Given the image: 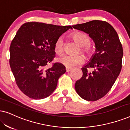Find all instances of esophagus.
<instances>
[{
    "instance_id": "34e87169",
    "label": "esophagus",
    "mask_w": 130,
    "mask_h": 130,
    "mask_svg": "<svg viewBox=\"0 0 130 130\" xmlns=\"http://www.w3.org/2000/svg\"><path fill=\"white\" fill-rule=\"evenodd\" d=\"M66 72H69L70 70H72V69L69 68V67H66Z\"/></svg>"
}]
</instances>
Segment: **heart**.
<instances>
[{
	"label": "heart",
	"mask_w": 130,
	"mask_h": 130,
	"mask_svg": "<svg viewBox=\"0 0 130 130\" xmlns=\"http://www.w3.org/2000/svg\"><path fill=\"white\" fill-rule=\"evenodd\" d=\"M73 39L81 47V51L86 55H90L92 53V48L90 45V40L88 35L80 32H75L72 35ZM63 38L60 37L57 39L54 43V51L57 54L63 52ZM58 62L66 67L71 68L80 65L84 62V58L80 54L73 55L63 54L57 58Z\"/></svg>",
	"instance_id": "1"
}]
</instances>
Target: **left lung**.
I'll return each instance as SVG.
<instances>
[{
    "mask_svg": "<svg viewBox=\"0 0 130 130\" xmlns=\"http://www.w3.org/2000/svg\"><path fill=\"white\" fill-rule=\"evenodd\" d=\"M73 28L89 34L96 48L90 61L82 68L83 76L76 81V91L85 100L97 101L109 91L120 73L122 44L114 28L105 21L94 20Z\"/></svg>",
    "mask_w": 130,
    "mask_h": 130,
    "instance_id": "8db88e82",
    "label": "left lung"
}]
</instances>
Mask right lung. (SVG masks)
<instances>
[{
  "instance_id": "1",
  "label": "right lung",
  "mask_w": 130,
  "mask_h": 130,
  "mask_svg": "<svg viewBox=\"0 0 130 130\" xmlns=\"http://www.w3.org/2000/svg\"><path fill=\"white\" fill-rule=\"evenodd\" d=\"M72 28L28 22L16 34L10 45V66L17 86L30 98H45L56 89L66 67L60 63H55L49 69L47 66L55 57L56 40Z\"/></svg>"
}]
</instances>
